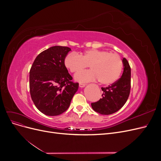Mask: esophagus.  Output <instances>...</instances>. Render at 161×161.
<instances>
[{
  "instance_id": "1",
  "label": "esophagus",
  "mask_w": 161,
  "mask_h": 161,
  "mask_svg": "<svg viewBox=\"0 0 161 161\" xmlns=\"http://www.w3.org/2000/svg\"><path fill=\"white\" fill-rule=\"evenodd\" d=\"M86 84H84V83H79V86L80 87V88H82V87L85 86Z\"/></svg>"
}]
</instances>
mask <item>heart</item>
Here are the masks:
<instances>
[{
    "label": "heart",
    "instance_id": "b5f03b06",
    "mask_svg": "<svg viewBox=\"0 0 161 161\" xmlns=\"http://www.w3.org/2000/svg\"><path fill=\"white\" fill-rule=\"evenodd\" d=\"M64 64L72 73L84 70L89 64L92 70L77 73L75 80L86 82L99 79L103 85L114 83L123 70V62L118 53L97 49L87 50L79 54L70 53L66 56Z\"/></svg>",
    "mask_w": 161,
    "mask_h": 161
}]
</instances>
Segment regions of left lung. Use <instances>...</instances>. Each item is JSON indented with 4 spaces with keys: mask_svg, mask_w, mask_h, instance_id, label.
Wrapping results in <instances>:
<instances>
[{
    "mask_svg": "<svg viewBox=\"0 0 161 161\" xmlns=\"http://www.w3.org/2000/svg\"><path fill=\"white\" fill-rule=\"evenodd\" d=\"M124 72L120 79L111 85L102 87V98L91 103L92 109L102 115H110L120 109L127 101L131 88V69L128 60H122Z\"/></svg>",
    "mask_w": 161,
    "mask_h": 161,
    "instance_id": "left-lung-1",
    "label": "left lung"
}]
</instances>
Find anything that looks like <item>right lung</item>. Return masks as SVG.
Masks as SVG:
<instances>
[{"instance_id":"add662e5","label":"right lung","mask_w":161,"mask_h":161,"mask_svg":"<svg viewBox=\"0 0 161 161\" xmlns=\"http://www.w3.org/2000/svg\"><path fill=\"white\" fill-rule=\"evenodd\" d=\"M71 49L56 46L43 51L34 60L30 72V90L33 103L46 115L56 116L69 108L79 89V83L64 64L65 58Z\"/></svg>"}]
</instances>
